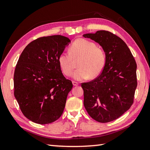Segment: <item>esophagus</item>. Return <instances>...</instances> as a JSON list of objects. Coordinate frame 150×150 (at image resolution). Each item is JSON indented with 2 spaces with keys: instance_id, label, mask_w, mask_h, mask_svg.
Returning a JSON list of instances; mask_svg holds the SVG:
<instances>
[{
  "instance_id": "1",
  "label": "esophagus",
  "mask_w": 150,
  "mask_h": 150,
  "mask_svg": "<svg viewBox=\"0 0 150 150\" xmlns=\"http://www.w3.org/2000/svg\"><path fill=\"white\" fill-rule=\"evenodd\" d=\"M73 86H77L79 85V83L77 82H75V81H73Z\"/></svg>"
}]
</instances>
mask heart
<instances>
[{
	"label": "heart",
	"mask_w": 150,
	"mask_h": 150,
	"mask_svg": "<svg viewBox=\"0 0 150 150\" xmlns=\"http://www.w3.org/2000/svg\"><path fill=\"white\" fill-rule=\"evenodd\" d=\"M69 53L63 52L58 58L59 66L64 75H71L74 69L73 60L78 69L73 74L75 80L82 81L97 77L103 71L106 63V53L102 47L87 39H76L69 47Z\"/></svg>",
	"instance_id": "1"
}]
</instances>
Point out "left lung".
Instances as JSON below:
<instances>
[{"mask_svg":"<svg viewBox=\"0 0 150 150\" xmlns=\"http://www.w3.org/2000/svg\"><path fill=\"white\" fill-rule=\"evenodd\" d=\"M83 36L98 42L106 53L100 74L81 84L84 107L92 119L109 122L122 115L133 103L137 86V64L128 46L116 35L100 30Z\"/></svg>","mask_w":150,"mask_h":150,"instance_id":"1","label":"left lung"}]
</instances>
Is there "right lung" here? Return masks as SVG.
Instances as JSON below:
<instances>
[{
  "mask_svg": "<svg viewBox=\"0 0 150 150\" xmlns=\"http://www.w3.org/2000/svg\"><path fill=\"white\" fill-rule=\"evenodd\" d=\"M71 42L68 37H40L25 47L15 67L14 95L24 115L40 124L62 115L72 82L63 75L59 56Z\"/></svg>",
  "mask_w": 150,
  "mask_h": 150,
  "instance_id": "obj_1",
  "label": "right lung"
}]
</instances>
